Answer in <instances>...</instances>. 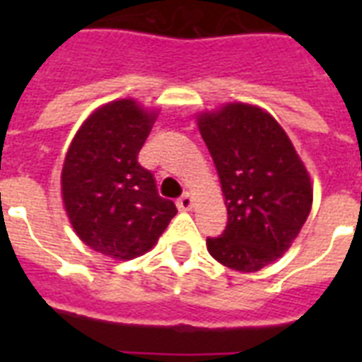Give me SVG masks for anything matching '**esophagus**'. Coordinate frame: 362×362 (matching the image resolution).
I'll use <instances>...</instances> for the list:
<instances>
[{"label": "esophagus", "instance_id": "obj_1", "mask_svg": "<svg viewBox=\"0 0 362 362\" xmlns=\"http://www.w3.org/2000/svg\"><path fill=\"white\" fill-rule=\"evenodd\" d=\"M176 206L180 210H192L193 209V197L189 193H184L178 201H176Z\"/></svg>", "mask_w": 362, "mask_h": 362}]
</instances>
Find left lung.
<instances>
[{"instance_id":"obj_1","label":"left lung","mask_w":362,"mask_h":362,"mask_svg":"<svg viewBox=\"0 0 362 362\" xmlns=\"http://www.w3.org/2000/svg\"><path fill=\"white\" fill-rule=\"evenodd\" d=\"M220 176L227 227L206 238L210 255L255 272L281 257L312 209V182L281 125L263 109L229 103L197 118Z\"/></svg>"}]
</instances>
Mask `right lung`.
<instances>
[{
    "label": "right lung",
    "mask_w": 362,
    "mask_h": 362,
    "mask_svg": "<svg viewBox=\"0 0 362 362\" xmlns=\"http://www.w3.org/2000/svg\"><path fill=\"white\" fill-rule=\"evenodd\" d=\"M153 120L156 112L133 99L107 103L65 156L62 195L71 226L86 246L118 261L146 253L178 212L136 161Z\"/></svg>",
    "instance_id": "1"
}]
</instances>
